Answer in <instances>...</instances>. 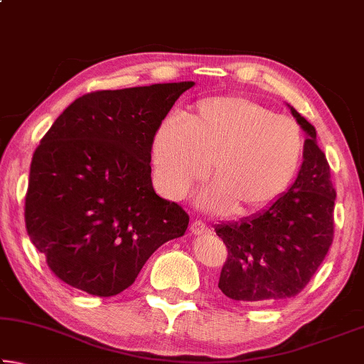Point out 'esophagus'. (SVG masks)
Returning <instances> with one entry per match:
<instances>
[{"label": "esophagus", "instance_id": "34e87169", "mask_svg": "<svg viewBox=\"0 0 364 364\" xmlns=\"http://www.w3.org/2000/svg\"><path fill=\"white\" fill-rule=\"evenodd\" d=\"M189 230H191V232L196 234V236H202V234H207L208 231H210L208 230V226L205 223H202L200 220H194L193 223H191Z\"/></svg>", "mask_w": 364, "mask_h": 364}]
</instances>
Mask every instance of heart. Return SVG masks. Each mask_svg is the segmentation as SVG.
<instances>
[{
  "instance_id": "obj_1",
  "label": "heart",
  "mask_w": 364,
  "mask_h": 364,
  "mask_svg": "<svg viewBox=\"0 0 364 364\" xmlns=\"http://www.w3.org/2000/svg\"><path fill=\"white\" fill-rule=\"evenodd\" d=\"M301 159L304 134L297 122L239 96L202 101L184 122L167 119L152 141L160 194L184 199L208 165L212 186L200 205L236 217L273 205L291 186Z\"/></svg>"
}]
</instances>
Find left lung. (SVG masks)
<instances>
[{"label": "left lung", "instance_id": "obj_1", "mask_svg": "<svg viewBox=\"0 0 364 364\" xmlns=\"http://www.w3.org/2000/svg\"><path fill=\"white\" fill-rule=\"evenodd\" d=\"M306 133L297 180L267 210L215 226L228 249L218 287L226 297L258 305L295 297L316 273L334 237L336 189L315 127L292 106Z\"/></svg>", "mask_w": 364, "mask_h": 364}]
</instances>
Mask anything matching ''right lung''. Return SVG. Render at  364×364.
Here are the masks:
<instances>
[{
	"mask_svg": "<svg viewBox=\"0 0 364 364\" xmlns=\"http://www.w3.org/2000/svg\"><path fill=\"white\" fill-rule=\"evenodd\" d=\"M193 82L95 91L73 101L43 136L30 165L26 226L60 281L112 297L189 217L156 194V132Z\"/></svg>",
	"mask_w": 364,
	"mask_h": 364,
	"instance_id": "right-lung-1",
	"label": "right lung"
}]
</instances>
